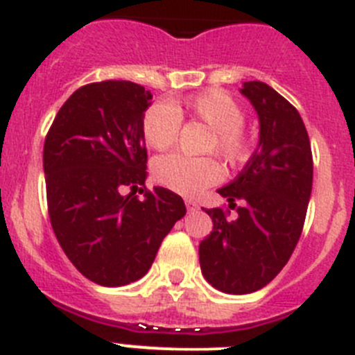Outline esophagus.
Segmentation results:
<instances>
[{"label":"esophagus","mask_w":355,"mask_h":355,"mask_svg":"<svg viewBox=\"0 0 355 355\" xmlns=\"http://www.w3.org/2000/svg\"><path fill=\"white\" fill-rule=\"evenodd\" d=\"M184 204H187L188 211H197L199 209V204L195 202L193 199H184Z\"/></svg>","instance_id":"1"}]
</instances>
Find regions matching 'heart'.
Masks as SVG:
<instances>
[{
	"label": "heart",
	"mask_w": 355,
	"mask_h": 355,
	"mask_svg": "<svg viewBox=\"0 0 355 355\" xmlns=\"http://www.w3.org/2000/svg\"><path fill=\"white\" fill-rule=\"evenodd\" d=\"M184 112L213 130L209 141L211 151H216L229 164L245 160L248 155V141L243 132L245 114L232 96L218 89L200 93L187 100L183 105H171L167 102L149 105L142 118L146 142L155 149H165L174 144L181 126V114ZM153 174L158 183L183 195L197 193L222 178L220 165L209 156L190 158L180 153L156 158Z\"/></svg>",
	"instance_id": "heart-1"
}]
</instances>
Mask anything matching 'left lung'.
<instances>
[{
	"instance_id": "1",
	"label": "left lung",
	"mask_w": 355,
	"mask_h": 355,
	"mask_svg": "<svg viewBox=\"0 0 355 355\" xmlns=\"http://www.w3.org/2000/svg\"><path fill=\"white\" fill-rule=\"evenodd\" d=\"M259 116V144L234 181L218 188L230 209H206L213 230L200 243L207 284L225 294H250L278 275L291 259L306 218L313 183L311 146L292 103L260 80L241 87Z\"/></svg>"
}]
</instances>
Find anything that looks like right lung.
Masks as SVG:
<instances>
[{
    "instance_id": "add662e5",
    "label": "right lung",
    "mask_w": 355,
    "mask_h": 355,
    "mask_svg": "<svg viewBox=\"0 0 355 355\" xmlns=\"http://www.w3.org/2000/svg\"><path fill=\"white\" fill-rule=\"evenodd\" d=\"M151 98L130 80L87 84L63 103L45 137L52 229L71 264L103 287L142 278L187 214L167 188L155 187L141 200L135 195L148 178L142 118Z\"/></svg>"
}]
</instances>
